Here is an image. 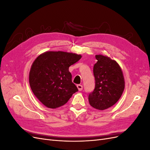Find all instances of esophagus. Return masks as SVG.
<instances>
[{
	"instance_id": "obj_1",
	"label": "esophagus",
	"mask_w": 150,
	"mask_h": 150,
	"mask_svg": "<svg viewBox=\"0 0 150 150\" xmlns=\"http://www.w3.org/2000/svg\"><path fill=\"white\" fill-rule=\"evenodd\" d=\"M77 88H78V90L79 91H82L83 88V86L81 85V84H78V85H77Z\"/></svg>"
}]
</instances>
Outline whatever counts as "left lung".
<instances>
[{
    "label": "left lung",
    "instance_id": "8db88e82",
    "mask_svg": "<svg viewBox=\"0 0 150 150\" xmlns=\"http://www.w3.org/2000/svg\"><path fill=\"white\" fill-rule=\"evenodd\" d=\"M93 67L95 78L94 91L89 94L90 105L104 110L117 103L123 93L125 78L121 67L116 61L101 54L96 55Z\"/></svg>",
    "mask_w": 150,
    "mask_h": 150
}]
</instances>
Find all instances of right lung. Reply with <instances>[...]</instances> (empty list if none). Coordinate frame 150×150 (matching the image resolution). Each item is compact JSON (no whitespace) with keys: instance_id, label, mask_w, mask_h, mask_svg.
Returning <instances> with one entry per match:
<instances>
[{"instance_id":"obj_1","label":"right lung","mask_w":150,"mask_h":150,"mask_svg":"<svg viewBox=\"0 0 150 150\" xmlns=\"http://www.w3.org/2000/svg\"><path fill=\"white\" fill-rule=\"evenodd\" d=\"M81 57L72 52L47 51L34 60L29 72V84L35 96L45 106L61 107L78 91L69 67Z\"/></svg>"}]
</instances>
